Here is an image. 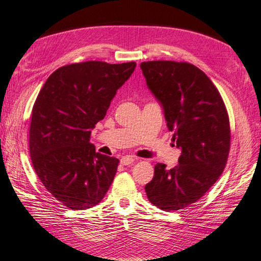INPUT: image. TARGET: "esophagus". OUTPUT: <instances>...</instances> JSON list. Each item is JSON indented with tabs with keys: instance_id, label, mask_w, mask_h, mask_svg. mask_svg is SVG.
<instances>
[{
	"instance_id": "1",
	"label": "esophagus",
	"mask_w": 261,
	"mask_h": 261,
	"mask_svg": "<svg viewBox=\"0 0 261 261\" xmlns=\"http://www.w3.org/2000/svg\"><path fill=\"white\" fill-rule=\"evenodd\" d=\"M134 161H135V158L132 156H123L121 159V163L123 166H129L131 163H134Z\"/></svg>"
}]
</instances>
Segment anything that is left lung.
<instances>
[{
    "instance_id": "obj_1",
    "label": "left lung",
    "mask_w": 261,
    "mask_h": 261,
    "mask_svg": "<svg viewBox=\"0 0 261 261\" xmlns=\"http://www.w3.org/2000/svg\"><path fill=\"white\" fill-rule=\"evenodd\" d=\"M140 68L180 149L173 169L156 163L145 191L160 210H183L199 200L226 167L230 148L226 106L211 79L187 62L149 61Z\"/></svg>"
}]
</instances>
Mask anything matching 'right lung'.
Returning a JSON list of instances; mask_svg holds the SVG:
<instances>
[{"label":"right lung","mask_w":261,"mask_h":261,"mask_svg":"<svg viewBox=\"0 0 261 261\" xmlns=\"http://www.w3.org/2000/svg\"><path fill=\"white\" fill-rule=\"evenodd\" d=\"M135 68V62L69 64L53 72L39 92L30 126L31 160L47 191L69 208L98 205L113 183L120 161L95 151L91 130Z\"/></svg>","instance_id":"right-lung-1"}]
</instances>
